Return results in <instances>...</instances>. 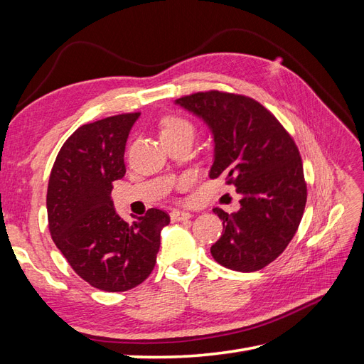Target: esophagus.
<instances>
[{
    "mask_svg": "<svg viewBox=\"0 0 364 364\" xmlns=\"http://www.w3.org/2000/svg\"><path fill=\"white\" fill-rule=\"evenodd\" d=\"M191 217L190 213L186 211H179V209H173V211L170 213V218L171 222H183V220H188Z\"/></svg>",
    "mask_w": 364,
    "mask_h": 364,
    "instance_id": "obj_1",
    "label": "esophagus"
}]
</instances>
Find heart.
Here are the masks:
<instances>
[{
  "label": "heart",
  "instance_id": "1",
  "mask_svg": "<svg viewBox=\"0 0 364 364\" xmlns=\"http://www.w3.org/2000/svg\"><path fill=\"white\" fill-rule=\"evenodd\" d=\"M161 139L178 138L185 135H194V127L188 119L179 115H167L161 119L159 124Z\"/></svg>",
  "mask_w": 364,
  "mask_h": 364
}]
</instances>
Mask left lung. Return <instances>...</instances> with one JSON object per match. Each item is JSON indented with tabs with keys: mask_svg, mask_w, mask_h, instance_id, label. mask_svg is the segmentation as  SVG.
<instances>
[{
	"mask_svg": "<svg viewBox=\"0 0 364 364\" xmlns=\"http://www.w3.org/2000/svg\"><path fill=\"white\" fill-rule=\"evenodd\" d=\"M211 130L214 162L209 178H225L241 196L240 209L213 211L223 234L213 258L235 272H257L289 246L306 203L304 167L293 138L253 98L208 91L174 102Z\"/></svg>",
	"mask_w": 364,
	"mask_h": 364,
	"instance_id": "8db88e82",
	"label": "left lung"
}]
</instances>
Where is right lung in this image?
Here are the masks:
<instances>
[{"mask_svg":"<svg viewBox=\"0 0 364 364\" xmlns=\"http://www.w3.org/2000/svg\"><path fill=\"white\" fill-rule=\"evenodd\" d=\"M139 112L83 124L65 141L48 181L47 213L54 245L92 287L126 291L149 278L170 217L151 208L134 223L111 199L126 173L124 150Z\"/></svg>","mask_w":364,"mask_h":364,"instance_id":"obj_1","label":"right lung"}]
</instances>
